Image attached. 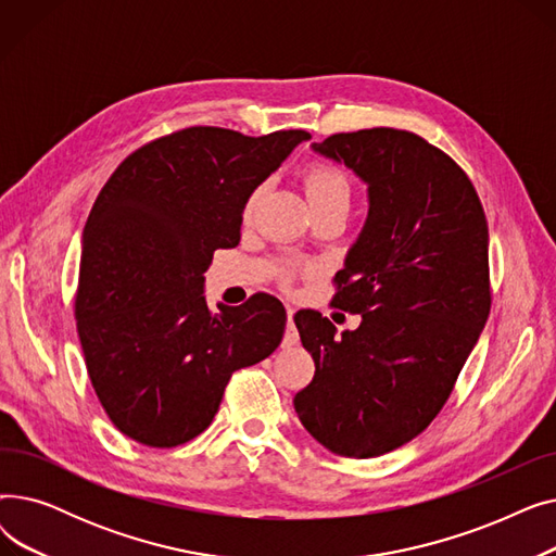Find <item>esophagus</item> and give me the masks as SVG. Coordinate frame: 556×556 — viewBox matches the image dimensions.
I'll return each mask as SVG.
<instances>
[{"instance_id":"34e87169","label":"esophagus","mask_w":556,"mask_h":556,"mask_svg":"<svg viewBox=\"0 0 556 556\" xmlns=\"http://www.w3.org/2000/svg\"><path fill=\"white\" fill-rule=\"evenodd\" d=\"M286 315H288V327H286V333H283V346H293L300 342V333L295 329V323H293V315H295V308L293 306H286Z\"/></svg>"}]
</instances>
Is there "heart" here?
<instances>
[{"label": "heart", "mask_w": 556, "mask_h": 556, "mask_svg": "<svg viewBox=\"0 0 556 556\" xmlns=\"http://www.w3.org/2000/svg\"><path fill=\"white\" fill-rule=\"evenodd\" d=\"M304 189L313 210L319 207H349V198H352V187H349L346 175L329 164H311L304 173ZM263 193V187H256L248 193L243 202V216L250 218L256 202Z\"/></svg>", "instance_id": "b5f03b06"}]
</instances>
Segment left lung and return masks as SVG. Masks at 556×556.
<instances>
[{"label": "left lung", "mask_w": 556, "mask_h": 556, "mask_svg": "<svg viewBox=\"0 0 556 556\" xmlns=\"http://www.w3.org/2000/svg\"><path fill=\"white\" fill-rule=\"evenodd\" d=\"M313 153L367 185L369 210L338 273L342 331L315 311L295 325L315 361L295 413L336 455H386L428 428L453 392L491 308L489 229L466 173L407 130L340 132Z\"/></svg>", "instance_id": "8db88e82"}]
</instances>
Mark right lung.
I'll return each mask as SVG.
<instances>
[{"instance_id":"obj_1","label":"right lung","mask_w":556,"mask_h":556,"mask_svg":"<svg viewBox=\"0 0 556 556\" xmlns=\"http://www.w3.org/2000/svg\"><path fill=\"white\" fill-rule=\"evenodd\" d=\"M308 139L193 126L141 146L101 189L83 229L76 329L103 410L130 440H193L231 374L279 346L277 298L212 313L204 273L218 248L239 245L248 193Z\"/></svg>"}]
</instances>
